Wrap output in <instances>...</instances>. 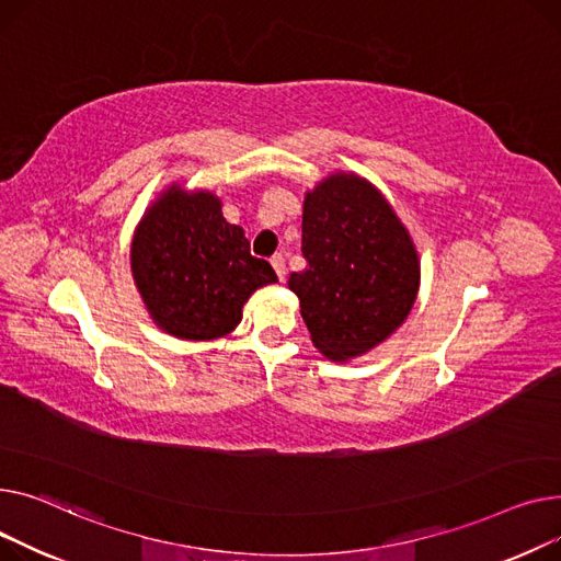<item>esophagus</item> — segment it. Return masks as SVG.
Returning a JSON list of instances; mask_svg holds the SVG:
<instances>
[{
  "mask_svg": "<svg viewBox=\"0 0 561 561\" xmlns=\"http://www.w3.org/2000/svg\"><path fill=\"white\" fill-rule=\"evenodd\" d=\"M270 262H272L274 272L278 274V280H285V272H287V270H285V257H283L280 253H276V255H272Z\"/></svg>",
  "mask_w": 561,
  "mask_h": 561,
  "instance_id": "esophagus-1",
  "label": "esophagus"
}]
</instances>
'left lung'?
I'll use <instances>...</instances> for the list:
<instances>
[{
    "mask_svg": "<svg viewBox=\"0 0 561 561\" xmlns=\"http://www.w3.org/2000/svg\"><path fill=\"white\" fill-rule=\"evenodd\" d=\"M301 230L308 267L287 285L314 346L348 359L385 342L419 291L414 244L385 196L359 176H328L306 194Z\"/></svg>",
    "mask_w": 561,
    "mask_h": 561,
    "instance_id": "1",
    "label": "left lung"
}]
</instances>
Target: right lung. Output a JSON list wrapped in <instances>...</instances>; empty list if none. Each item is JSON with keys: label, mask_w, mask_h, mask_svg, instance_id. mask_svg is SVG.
Wrapping results in <instances>:
<instances>
[{"label": "right lung", "mask_w": 561, "mask_h": 561, "mask_svg": "<svg viewBox=\"0 0 561 561\" xmlns=\"http://www.w3.org/2000/svg\"><path fill=\"white\" fill-rule=\"evenodd\" d=\"M130 270L153 321L181 340L224 337L251 291L278 280L267 260L251 255L244 230L224 219L215 194L181 187L142 217Z\"/></svg>", "instance_id": "obj_1"}]
</instances>
